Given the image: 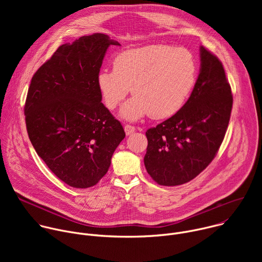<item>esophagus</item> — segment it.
Instances as JSON below:
<instances>
[{
  "label": "esophagus",
  "mask_w": 262,
  "mask_h": 262,
  "mask_svg": "<svg viewBox=\"0 0 262 262\" xmlns=\"http://www.w3.org/2000/svg\"><path fill=\"white\" fill-rule=\"evenodd\" d=\"M124 130H125L126 136H129V135H132V134L136 130V127H135V126H133V125L126 124V125L124 126Z\"/></svg>",
  "instance_id": "34e87169"
}]
</instances>
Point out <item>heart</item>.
Returning a JSON list of instances; mask_svg holds the SVG:
<instances>
[{
  "mask_svg": "<svg viewBox=\"0 0 262 262\" xmlns=\"http://www.w3.org/2000/svg\"><path fill=\"white\" fill-rule=\"evenodd\" d=\"M196 77V62L191 52L152 45L118 54L113 70L98 72L97 86L110 110L116 108L132 88L134 96L122 106V118L136 121L150 114L155 119H164L182 107Z\"/></svg>",
  "mask_w": 262,
  "mask_h": 262,
  "instance_id": "b5f03b06",
  "label": "heart"
}]
</instances>
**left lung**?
Wrapping results in <instances>:
<instances>
[{
  "mask_svg": "<svg viewBox=\"0 0 262 262\" xmlns=\"http://www.w3.org/2000/svg\"><path fill=\"white\" fill-rule=\"evenodd\" d=\"M200 71L182 107L146 132L144 164L161 185L183 184L199 175L214 159L225 137L232 94L222 62L200 47Z\"/></svg>",
  "mask_w": 262,
  "mask_h": 262,
  "instance_id": "obj_1",
  "label": "left lung"
}]
</instances>
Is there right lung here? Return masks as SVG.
I'll use <instances>...</instances> for the list:
<instances>
[{
	"label": "right lung",
	"instance_id": "1",
	"mask_svg": "<svg viewBox=\"0 0 262 262\" xmlns=\"http://www.w3.org/2000/svg\"><path fill=\"white\" fill-rule=\"evenodd\" d=\"M110 46L120 43L101 33L62 45L35 72L28 90L30 141L50 170L72 188L95 185L125 137L121 123L101 102L97 86Z\"/></svg>",
	"mask_w": 262,
	"mask_h": 262
}]
</instances>
